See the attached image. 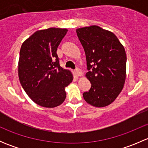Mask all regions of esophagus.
Listing matches in <instances>:
<instances>
[{
  "label": "esophagus",
  "instance_id": "34e87169",
  "mask_svg": "<svg viewBox=\"0 0 148 148\" xmlns=\"http://www.w3.org/2000/svg\"><path fill=\"white\" fill-rule=\"evenodd\" d=\"M75 74L77 77H81L82 76V71L80 70V69L77 68L75 69Z\"/></svg>",
  "mask_w": 148,
  "mask_h": 148
}]
</instances>
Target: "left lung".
<instances>
[{
  "mask_svg": "<svg viewBox=\"0 0 148 148\" xmlns=\"http://www.w3.org/2000/svg\"><path fill=\"white\" fill-rule=\"evenodd\" d=\"M77 36L86 54L90 81L89 92L83 97L97 107L109 105L122 90L126 79L127 56L124 46L111 31L97 26L77 28Z\"/></svg>",
  "mask_w": 148,
  "mask_h": 148,
  "instance_id": "obj_1",
  "label": "left lung"
}]
</instances>
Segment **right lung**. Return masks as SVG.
Returning a JSON list of instances; mask_svg holds the SVG:
<instances>
[{"label": "right lung", "instance_id": "obj_1", "mask_svg": "<svg viewBox=\"0 0 148 148\" xmlns=\"http://www.w3.org/2000/svg\"><path fill=\"white\" fill-rule=\"evenodd\" d=\"M68 30L50 28L39 30L22 44L18 61V77L28 96L47 108L65 100V87L73 80L68 69L59 65L57 48Z\"/></svg>", "mask_w": 148, "mask_h": 148}]
</instances>
